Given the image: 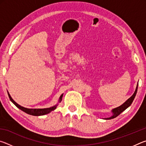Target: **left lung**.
<instances>
[{"instance_id":"1","label":"left lung","mask_w":146,"mask_h":146,"mask_svg":"<svg viewBox=\"0 0 146 146\" xmlns=\"http://www.w3.org/2000/svg\"><path fill=\"white\" fill-rule=\"evenodd\" d=\"M137 89H138V84L137 86V88H136V90L135 91V93H133V95L129 99H127L125 102L122 105H121L119 107H118L117 108H115L113 109L112 110V112H113V116L112 117H111L110 118H106V119L107 120H110V119H112V118H114L115 117H118V115H119L121 113L123 112V111L126 110V109L130 106V105L131 104L133 100H134V98L136 96V94H137Z\"/></svg>"}]
</instances>
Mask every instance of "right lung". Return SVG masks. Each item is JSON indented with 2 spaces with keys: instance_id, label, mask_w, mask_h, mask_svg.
Masks as SVG:
<instances>
[{
  "instance_id": "1",
  "label": "right lung",
  "mask_w": 146,
  "mask_h": 146,
  "mask_svg": "<svg viewBox=\"0 0 146 146\" xmlns=\"http://www.w3.org/2000/svg\"><path fill=\"white\" fill-rule=\"evenodd\" d=\"M8 96H9V98L10 100L12 102H13L17 108H19L20 110H21L22 111H23L24 112H25L26 113H28L29 115H33V116H40V115H46V114H48L49 113H50L51 111H52L55 110L56 108V105L53 106V107H51V108H44V109H28V108H24L23 106L19 105L18 104L17 102H15V101L13 100V98L11 97L10 95H9V93L8 92ZM62 96L63 95H62L60 97V100L59 101L62 100Z\"/></svg>"
}]
</instances>
